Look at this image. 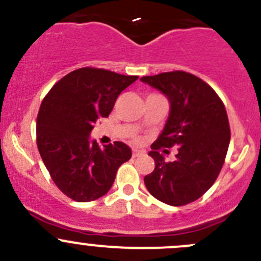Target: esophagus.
<instances>
[{"instance_id": "1", "label": "esophagus", "mask_w": 261, "mask_h": 261, "mask_svg": "<svg viewBox=\"0 0 261 261\" xmlns=\"http://www.w3.org/2000/svg\"><path fill=\"white\" fill-rule=\"evenodd\" d=\"M143 155H144V151H141V150H139V149H134L133 150V156L134 158L143 156Z\"/></svg>"}]
</instances>
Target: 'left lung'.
<instances>
[{"label": "left lung", "instance_id": "8db88e82", "mask_svg": "<svg viewBox=\"0 0 261 261\" xmlns=\"http://www.w3.org/2000/svg\"><path fill=\"white\" fill-rule=\"evenodd\" d=\"M170 102L164 130L151 145L155 169L144 181L151 196L170 206H184L203 196L220 174L231 133L225 105L201 78L183 70L140 78ZM178 146L177 159L165 162L162 147Z\"/></svg>", "mask_w": 261, "mask_h": 261}]
</instances>
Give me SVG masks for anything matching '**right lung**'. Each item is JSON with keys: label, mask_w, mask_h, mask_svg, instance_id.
<instances>
[{"label": "right lung", "mask_w": 261, "mask_h": 261, "mask_svg": "<svg viewBox=\"0 0 261 261\" xmlns=\"http://www.w3.org/2000/svg\"><path fill=\"white\" fill-rule=\"evenodd\" d=\"M99 68H80L58 81L36 118V144L55 186L77 202L105 196L118 167L131 158L121 141L101 149L89 140L94 123L109 117L118 94L138 80Z\"/></svg>", "instance_id": "add662e5"}]
</instances>
